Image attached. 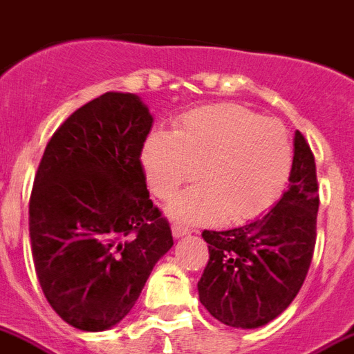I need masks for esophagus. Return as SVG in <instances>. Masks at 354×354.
<instances>
[{"label":"esophagus","instance_id":"esophagus-1","mask_svg":"<svg viewBox=\"0 0 354 354\" xmlns=\"http://www.w3.org/2000/svg\"><path fill=\"white\" fill-rule=\"evenodd\" d=\"M187 234H191V227L189 225H182V223H174L172 225V236L174 238H182L187 236Z\"/></svg>","mask_w":354,"mask_h":354}]
</instances>
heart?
<instances>
[{
  "mask_svg": "<svg viewBox=\"0 0 354 354\" xmlns=\"http://www.w3.org/2000/svg\"><path fill=\"white\" fill-rule=\"evenodd\" d=\"M142 165L152 194L169 200L200 174L202 183L174 200L178 222H232L260 216L280 198L291 172V143L277 120L240 105H207L180 118L174 132L149 134Z\"/></svg>",
  "mask_w": 354,
  "mask_h": 354,
  "instance_id": "heart-1",
  "label": "heart"
}]
</instances>
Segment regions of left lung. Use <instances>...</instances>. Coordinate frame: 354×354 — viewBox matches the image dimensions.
Listing matches in <instances>:
<instances>
[{
    "instance_id": "8db88e82",
    "label": "left lung",
    "mask_w": 354,
    "mask_h": 354,
    "mask_svg": "<svg viewBox=\"0 0 354 354\" xmlns=\"http://www.w3.org/2000/svg\"><path fill=\"white\" fill-rule=\"evenodd\" d=\"M317 165L300 131L289 187L263 216L229 231H203L209 261L200 301L229 327L257 329L286 311L300 291L317 243Z\"/></svg>"
}]
</instances>
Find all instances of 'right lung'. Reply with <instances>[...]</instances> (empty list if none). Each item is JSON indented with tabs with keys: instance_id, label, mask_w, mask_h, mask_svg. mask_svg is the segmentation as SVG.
<instances>
[{
	"instance_id": "add662e5",
	"label": "right lung",
	"mask_w": 354,
	"mask_h": 354,
	"mask_svg": "<svg viewBox=\"0 0 354 354\" xmlns=\"http://www.w3.org/2000/svg\"><path fill=\"white\" fill-rule=\"evenodd\" d=\"M151 127L142 97L105 93L59 125L37 167L28 202L37 280L54 311L82 331L127 317L174 243L140 160Z\"/></svg>"
}]
</instances>
